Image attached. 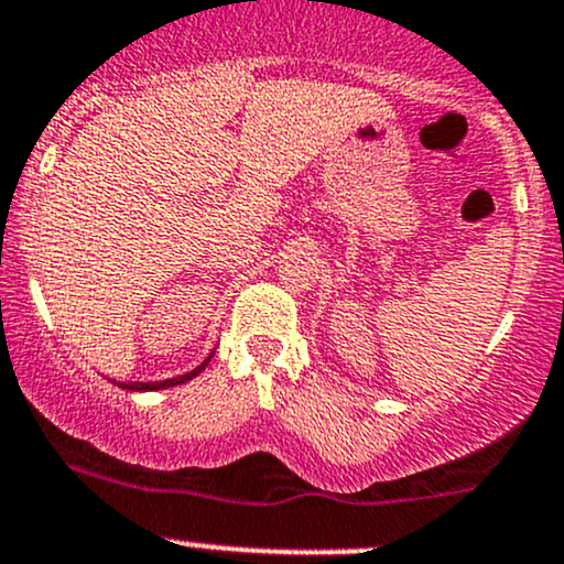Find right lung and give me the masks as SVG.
Wrapping results in <instances>:
<instances>
[{
  "label": "right lung",
  "instance_id": "obj_1",
  "mask_svg": "<svg viewBox=\"0 0 564 564\" xmlns=\"http://www.w3.org/2000/svg\"><path fill=\"white\" fill-rule=\"evenodd\" d=\"M212 356H214V350L208 352V356H206V361H200V364H197V367L192 369V372H187V375L169 377V380H158V382H117V386H120V388H126V391H163V388L182 386V382H187V380H192V377H197V375H200L203 369L208 367V361H212Z\"/></svg>",
  "mask_w": 564,
  "mask_h": 564
}]
</instances>
